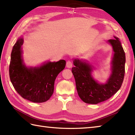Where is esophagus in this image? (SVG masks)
<instances>
[{
  "label": "esophagus",
  "instance_id": "obj_1",
  "mask_svg": "<svg viewBox=\"0 0 135 135\" xmlns=\"http://www.w3.org/2000/svg\"><path fill=\"white\" fill-rule=\"evenodd\" d=\"M66 67L67 68H70L72 67H73V62H72L71 61L68 60V61H67V62H66Z\"/></svg>",
  "mask_w": 135,
  "mask_h": 135
}]
</instances>
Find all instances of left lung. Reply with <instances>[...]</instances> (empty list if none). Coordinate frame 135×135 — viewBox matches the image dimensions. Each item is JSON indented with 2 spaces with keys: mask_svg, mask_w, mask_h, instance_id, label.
Here are the masks:
<instances>
[{
  "mask_svg": "<svg viewBox=\"0 0 135 135\" xmlns=\"http://www.w3.org/2000/svg\"><path fill=\"white\" fill-rule=\"evenodd\" d=\"M108 42L112 46L114 54L111 61V74L105 83H99L94 79L93 67L84 60L73 59L75 67L72 73L75 79L78 94L83 102L97 104L110 98L116 93L123 82L125 74V54L120 40L114 39Z\"/></svg>",
  "mask_w": 135,
  "mask_h": 135,
  "instance_id": "obj_1",
  "label": "left lung"
}]
</instances>
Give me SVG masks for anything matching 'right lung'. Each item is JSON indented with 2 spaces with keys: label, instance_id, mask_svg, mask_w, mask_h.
Listing matches in <instances>:
<instances>
[{
  "label": "right lung",
  "instance_id": "obj_1",
  "mask_svg": "<svg viewBox=\"0 0 135 135\" xmlns=\"http://www.w3.org/2000/svg\"><path fill=\"white\" fill-rule=\"evenodd\" d=\"M22 37L15 44L11 54L9 67L10 80L15 90L22 98L35 103L44 102L54 91L55 81L64 70L66 62L48 61L38 67H27L22 58Z\"/></svg>",
  "mask_w": 135,
  "mask_h": 135
}]
</instances>
